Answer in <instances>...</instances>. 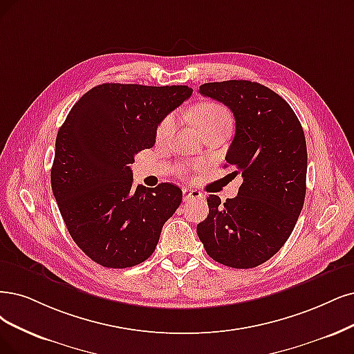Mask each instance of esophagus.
I'll return each mask as SVG.
<instances>
[{
  "label": "esophagus",
  "mask_w": 354,
  "mask_h": 354,
  "mask_svg": "<svg viewBox=\"0 0 354 354\" xmlns=\"http://www.w3.org/2000/svg\"><path fill=\"white\" fill-rule=\"evenodd\" d=\"M203 198V194L197 189H189L185 188L184 189V201H189V200H200Z\"/></svg>",
  "instance_id": "34e87169"
}]
</instances>
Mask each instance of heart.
Returning a JSON list of instances; mask_svg holds the SVG:
<instances>
[{
  "label": "heart",
  "instance_id": "heart-1",
  "mask_svg": "<svg viewBox=\"0 0 354 354\" xmlns=\"http://www.w3.org/2000/svg\"><path fill=\"white\" fill-rule=\"evenodd\" d=\"M194 120L198 129L201 131L210 125H216L221 122H232V115L223 104H220L217 102H204L195 108ZM174 128H175V118L172 115H169L159 124V127H157L156 137L159 140H165L169 137L170 133H172ZM180 172L185 174V169H182Z\"/></svg>",
  "mask_w": 354,
  "mask_h": 354
}]
</instances>
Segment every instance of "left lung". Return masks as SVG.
I'll return each instance as SVG.
<instances>
[{"label": "left lung", "instance_id": "1", "mask_svg": "<svg viewBox=\"0 0 354 354\" xmlns=\"http://www.w3.org/2000/svg\"><path fill=\"white\" fill-rule=\"evenodd\" d=\"M200 93L233 112L226 166L243 182L234 198L208 195L197 233L205 252L232 268H254L280 251L305 203L308 151L302 125L281 96L248 80L205 83Z\"/></svg>", "mask_w": 354, "mask_h": 354}]
</instances>
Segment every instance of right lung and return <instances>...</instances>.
<instances>
[{
	"mask_svg": "<svg viewBox=\"0 0 354 354\" xmlns=\"http://www.w3.org/2000/svg\"><path fill=\"white\" fill-rule=\"evenodd\" d=\"M191 95L188 86L103 83L78 99L59 128L52 192L73 241L102 267L146 261L179 207L178 187H134L129 165L154 146L163 118Z\"/></svg>",
	"mask_w": 354,
	"mask_h": 354,
	"instance_id": "add662e5",
	"label": "right lung"
}]
</instances>
